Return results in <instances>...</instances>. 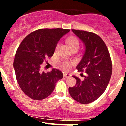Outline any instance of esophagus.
<instances>
[{
    "label": "esophagus",
    "instance_id": "obj_1",
    "mask_svg": "<svg viewBox=\"0 0 126 126\" xmlns=\"http://www.w3.org/2000/svg\"><path fill=\"white\" fill-rule=\"evenodd\" d=\"M64 76L65 78H70L71 76V75L70 74H68V73H64Z\"/></svg>",
    "mask_w": 126,
    "mask_h": 126
}]
</instances>
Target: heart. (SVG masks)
<instances>
[{
  "label": "heart",
  "instance_id": "heart-1",
  "mask_svg": "<svg viewBox=\"0 0 126 126\" xmlns=\"http://www.w3.org/2000/svg\"><path fill=\"white\" fill-rule=\"evenodd\" d=\"M67 43H68L71 49H73V48H79V41L78 40V39L77 38L76 36H71L69 37L68 39H67ZM59 46V43H57L56 46H55V51L58 49ZM73 62H71V61H62L61 62V66L62 69H64L65 70H67L71 68V65H73Z\"/></svg>",
  "mask_w": 126,
  "mask_h": 126
}]
</instances>
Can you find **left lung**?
I'll return each mask as SVG.
<instances>
[{
  "label": "left lung",
  "mask_w": 126,
  "mask_h": 126,
  "mask_svg": "<svg viewBox=\"0 0 126 126\" xmlns=\"http://www.w3.org/2000/svg\"><path fill=\"white\" fill-rule=\"evenodd\" d=\"M72 31L85 46L76 69L79 72L85 71L86 76L83 80L73 76L76 84L69 88V92L74 100L86 104L96 100L106 90L112 73V61L105 43L98 35L83 30Z\"/></svg>",
  "instance_id": "obj_1"
}]
</instances>
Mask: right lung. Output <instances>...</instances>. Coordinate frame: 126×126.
<instances>
[{
    "label": "right lung",
    "instance_id": "add662e5",
    "mask_svg": "<svg viewBox=\"0 0 126 126\" xmlns=\"http://www.w3.org/2000/svg\"><path fill=\"white\" fill-rule=\"evenodd\" d=\"M70 30L62 28L40 29L29 34L17 48L13 67L20 88L33 100H42L53 92L55 83L63 78L60 70L41 71L47 59L55 52L60 39Z\"/></svg>",
    "mask_w": 126,
    "mask_h": 126
}]
</instances>
